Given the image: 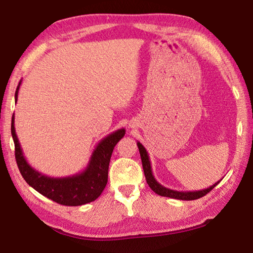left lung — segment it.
<instances>
[{"label":"left lung","mask_w":253,"mask_h":253,"mask_svg":"<svg viewBox=\"0 0 253 253\" xmlns=\"http://www.w3.org/2000/svg\"><path fill=\"white\" fill-rule=\"evenodd\" d=\"M137 146H138L139 153H140V158H142V163H143V169H144V174L145 177H146V182L149 185V187L155 192L156 194L161 195V196H166V198H170V199H176V200H183V201H192V200H196L204 196L205 194H208L210 191H212L214 187H215L217 184L221 182V179L219 182H216L215 184H213L212 186H210L208 188H204V190H200V191H188V192H182V191H175V190H170V188H168L165 186H163L162 184L158 183L156 181V178L154 177L153 175V170H152V165H151V161H149V156L148 153L146 151L142 144L139 142H137Z\"/></svg>","instance_id":"1"}]
</instances>
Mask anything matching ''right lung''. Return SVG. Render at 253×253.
Returning a JSON list of instances; mask_svg holds the SVG:
<instances>
[{
    "label": "right lung",
    "instance_id": "add662e5",
    "mask_svg": "<svg viewBox=\"0 0 253 253\" xmlns=\"http://www.w3.org/2000/svg\"><path fill=\"white\" fill-rule=\"evenodd\" d=\"M21 81L15 91V104ZM11 132L15 146V160L20 173L30 186L45 198L68 207H78L90 203L99 198L108 182V169L114 147L121 140L126 130L122 128L111 132L97 144L87 168L70 176L51 177L33 169L25 160L14 127V114L12 116Z\"/></svg>",
    "mask_w": 253,
    "mask_h": 253
}]
</instances>
